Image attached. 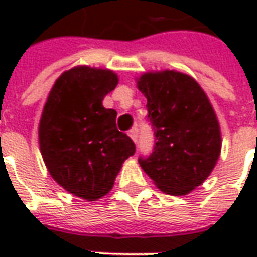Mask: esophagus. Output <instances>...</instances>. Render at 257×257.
I'll return each instance as SVG.
<instances>
[{"label":"esophagus","mask_w":257,"mask_h":257,"mask_svg":"<svg viewBox=\"0 0 257 257\" xmlns=\"http://www.w3.org/2000/svg\"><path fill=\"white\" fill-rule=\"evenodd\" d=\"M128 135H129V138L134 140V142H136V140H138V129L136 128L131 129V131L128 132Z\"/></svg>","instance_id":"esophagus-1"}]
</instances>
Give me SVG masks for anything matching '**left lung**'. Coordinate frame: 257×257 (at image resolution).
<instances>
[{
    "mask_svg": "<svg viewBox=\"0 0 257 257\" xmlns=\"http://www.w3.org/2000/svg\"><path fill=\"white\" fill-rule=\"evenodd\" d=\"M147 99L154 151L139 160L162 193L187 195L208 179L221 151V131L209 97L189 74L146 71L136 78Z\"/></svg>",
    "mask_w": 257,
    "mask_h": 257,
    "instance_id": "1",
    "label": "left lung"
}]
</instances>
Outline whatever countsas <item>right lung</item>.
Masks as SVG:
<instances>
[{
	"instance_id": "right-lung-1",
	"label": "right lung",
	"mask_w": 257,
	"mask_h": 257,
	"mask_svg": "<svg viewBox=\"0 0 257 257\" xmlns=\"http://www.w3.org/2000/svg\"><path fill=\"white\" fill-rule=\"evenodd\" d=\"M118 81L108 68L75 66L55 81L42 108L38 143L48 172L85 201L110 193L125 160L135 154L134 142L117 129V111L103 106Z\"/></svg>"
}]
</instances>
